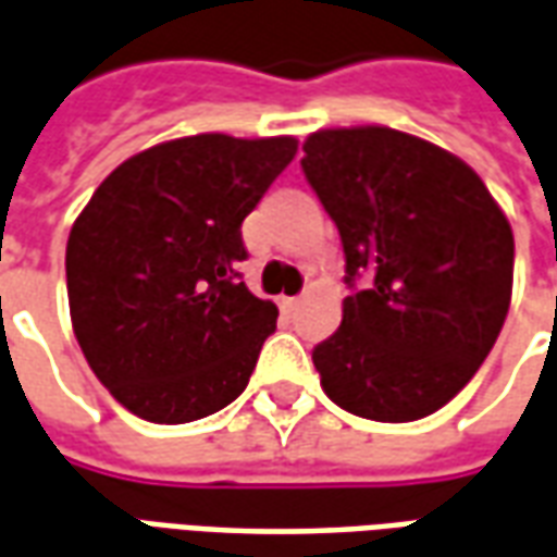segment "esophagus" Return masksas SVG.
I'll return each mask as SVG.
<instances>
[{"label":"esophagus","instance_id":"obj_1","mask_svg":"<svg viewBox=\"0 0 557 557\" xmlns=\"http://www.w3.org/2000/svg\"><path fill=\"white\" fill-rule=\"evenodd\" d=\"M280 304H283L286 310H295V307L301 304V298H280Z\"/></svg>","mask_w":557,"mask_h":557}]
</instances>
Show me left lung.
<instances>
[{
	"instance_id": "1",
	"label": "left lung",
	"mask_w": 557,
	"mask_h": 557,
	"mask_svg": "<svg viewBox=\"0 0 557 557\" xmlns=\"http://www.w3.org/2000/svg\"><path fill=\"white\" fill-rule=\"evenodd\" d=\"M301 166L337 223L346 283L373 277L313 349L322 391L358 418H426L502 334L513 230L466 160L394 127L315 131Z\"/></svg>"
}]
</instances>
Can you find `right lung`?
<instances>
[{"label": "right lung", "mask_w": 557, "mask_h": 557, "mask_svg": "<svg viewBox=\"0 0 557 557\" xmlns=\"http://www.w3.org/2000/svg\"><path fill=\"white\" fill-rule=\"evenodd\" d=\"M295 151V137L170 139L119 163L74 220L71 325L137 418H208L250 382L277 307L238 280L242 223Z\"/></svg>", "instance_id": "1"}]
</instances>
